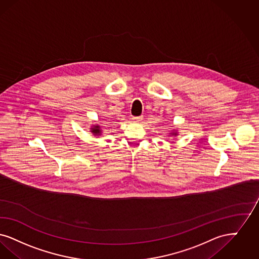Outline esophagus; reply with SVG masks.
I'll list each match as a JSON object with an SVG mask.
<instances>
[{
  "label": "esophagus",
  "mask_w": 259,
  "mask_h": 259,
  "mask_svg": "<svg viewBox=\"0 0 259 259\" xmlns=\"http://www.w3.org/2000/svg\"><path fill=\"white\" fill-rule=\"evenodd\" d=\"M143 120V117L142 116H139V117H133V121L134 122H140Z\"/></svg>",
  "instance_id": "34e87169"
}]
</instances>
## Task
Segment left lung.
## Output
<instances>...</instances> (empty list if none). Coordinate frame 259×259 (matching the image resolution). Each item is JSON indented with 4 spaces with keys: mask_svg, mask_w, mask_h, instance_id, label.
Listing matches in <instances>:
<instances>
[{
    "mask_svg": "<svg viewBox=\"0 0 259 259\" xmlns=\"http://www.w3.org/2000/svg\"><path fill=\"white\" fill-rule=\"evenodd\" d=\"M171 135H173V136H177L178 135V133L176 132V131H173V132H171V134H170Z\"/></svg>",
    "mask_w": 259,
    "mask_h": 259,
    "instance_id": "8db88e82",
    "label": "left lung"
}]
</instances>
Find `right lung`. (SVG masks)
Wrapping results in <instances>:
<instances>
[{
    "label": "right lung",
    "instance_id": "add662e5",
    "mask_svg": "<svg viewBox=\"0 0 259 259\" xmlns=\"http://www.w3.org/2000/svg\"><path fill=\"white\" fill-rule=\"evenodd\" d=\"M91 133L92 134H94V135H96V136H99V135H101V126L99 125V124H96V125H93L92 127H91Z\"/></svg>",
    "mask_w": 259,
    "mask_h": 259
}]
</instances>
